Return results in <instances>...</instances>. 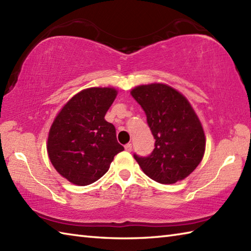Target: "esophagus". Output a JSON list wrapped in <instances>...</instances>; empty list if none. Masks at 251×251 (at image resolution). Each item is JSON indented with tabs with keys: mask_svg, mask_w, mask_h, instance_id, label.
Listing matches in <instances>:
<instances>
[{
	"mask_svg": "<svg viewBox=\"0 0 251 251\" xmlns=\"http://www.w3.org/2000/svg\"><path fill=\"white\" fill-rule=\"evenodd\" d=\"M125 150L127 151V152H130L131 150H132V146H131V143H127V145H125Z\"/></svg>",
	"mask_w": 251,
	"mask_h": 251,
	"instance_id": "34e87169",
	"label": "esophagus"
}]
</instances>
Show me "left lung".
<instances>
[{
    "label": "left lung",
    "mask_w": 251,
    "mask_h": 251,
    "mask_svg": "<svg viewBox=\"0 0 251 251\" xmlns=\"http://www.w3.org/2000/svg\"><path fill=\"white\" fill-rule=\"evenodd\" d=\"M131 96L146 112L148 125L155 139L149 156L134 157L148 177L173 184L199 166L206 139L201 122L190 102L178 90L165 84L140 85Z\"/></svg>",
    "instance_id": "obj_1"
}]
</instances>
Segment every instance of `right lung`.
Listing matches in <instances>:
<instances>
[{"instance_id":"right-lung-1","label":"right lung","mask_w":251,"mask_h":251,"mask_svg":"<svg viewBox=\"0 0 251 251\" xmlns=\"http://www.w3.org/2000/svg\"><path fill=\"white\" fill-rule=\"evenodd\" d=\"M117 92L110 87L84 89L68 101L50 127L47 153L52 166L76 185H88L108 172L117 153L113 124L104 120Z\"/></svg>"}]
</instances>
